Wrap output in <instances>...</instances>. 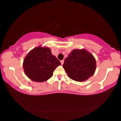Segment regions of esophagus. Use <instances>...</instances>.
<instances>
[{"mask_svg": "<svg viewBox=\"0 0 121 121\" xmlns=\"http://www.w3.org/2000/svg\"><path fill=\"white\" fill-rule=\"evenodd\" d=\"M60 62L61 63V65H63V63H64V60H62L60 61Z\"/></svg>", "mask_w": 121, "mask_h": 121, "instance_id": "esophagus-1", "label": "esophagus"}]
</instances>
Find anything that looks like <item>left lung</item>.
<instances>
[{"mask_svg":"<svg viewBox=\"0 0 121 121\" xmlns=\"http://www.w3.org/2000/svg\"><path fill=\"white\" fill-rule=\"evenodd\" d=\"M62 67L70 78L83 82L94 74L96 61L92 54L85 49H75L65 59Z\"/></svg>","mask_w":121,"mask_h":121,"instance_id":"1","label":"left lung"}]
</instances>
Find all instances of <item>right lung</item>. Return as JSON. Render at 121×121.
Returning <instances> with one entry per match:
<instances>
[{"label":"right lung","mask_w":121,"mask_h":121,"mask_svg":"<svg viewBox=\"0 0 121 121\" xmlns=\"http://www.w3.org/2000/svg\"><path fill=\"white\" fill-rule=\"evenodd\" d=\"M60 65V61L52 54L50 48L38 46L24 58L23 68L29 78L37 82H43L50 79L55 69Z\"/></svg>","instance_id":"add662e5"}]
</instances>
